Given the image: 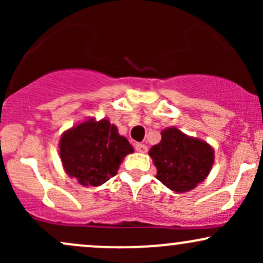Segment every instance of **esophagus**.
<instances>
[{
  "label": "esophagus",
  "mask_w": 263,
  "mask_h": 263,
  "mask_svg": "<svg viewBox=\"0 0 263 263\" xmlns=\"http://www.w3.org/2000/svg\"><path fill=\"white\" fill-rule=\"evenodd\" d=\"M135 149L137 151V152H141V153H144L147 152V146L143 143H136L135 144Z\"/></svg>",
  "instance_id": "esophagus-1"
}]
</instances>
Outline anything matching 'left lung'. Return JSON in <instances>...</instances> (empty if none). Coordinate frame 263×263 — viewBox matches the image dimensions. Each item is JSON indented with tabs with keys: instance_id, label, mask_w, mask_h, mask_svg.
<instances>
[{
	"instance_id": "8db88e82",
	"label": "left lung",
	"mask_w": 263,
	"mask_h": 263,
	"mask_svg": "<svg viewBox=\"0 0 263 263\" xmlns=\"http://www.w3.org/2000/svg\"><path fill=\"white\" fill-rule=\"evenodd\" d=\"M162 140L149 149L157 179L174 192L195 188L213 167L214 152L206 142L190 138L176 127L162 131Z\"/></svg>"
}]
</instances>
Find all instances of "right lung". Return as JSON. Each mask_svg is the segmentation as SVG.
I'll return each instance as SVG.
<instances>
[{
  "label": "right lung",
  "instance_id": "add662e5",
  "mask_svg": "<svg viewBox=\"0 0 263 263\" xmlns=\"http://www.w3.org/2000/svg\"><path fill=\"white\" fill-rule=\"evenodd\" d=\"M132 152L127 138L117 134L108 120L80 123L66 131L60 141L66 173L85 186L101 185L116 176L123 157Z\"/></svg>",
  "mask_w": 263,
  "mask_h": 263
}]
</instances>
